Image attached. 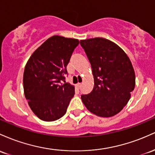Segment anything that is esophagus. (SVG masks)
<instances>
[{
    "label": "esophagus",
    "instance_id": "obj_1",
    "mask_svg": "<svg viewBox=\"0 0 155 155\" xmlns=\"http://www.w3.org/2000/svg\"><path fill=\"white\" fill-rule=\"evenodd\" d=\"M76 86H77V88H78V89H80V88H81V83H78V84L76 85Z\"/></svg>",
    "mask_w": 155,
    "mask_h": 155
}]
</instances>
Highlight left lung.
<instances>
[{
  "label": "left lung",
  "mask_w": 155,
  "mask_h": 155,
  "mask_svg": "<svg viewBox=\"0 0 155 155\" xmlns=\"http://www.w3.org/2000/svg\"><path fill=\"white\" fill-rule=\"evenodd\" d=\"M91 65L94 86L81 95L90 112L111 117L124 108L135 86V71L129 57L120 47L104 38L81 40Z\"/></svg>",
  "instance_id": "1"
}]
</instances>
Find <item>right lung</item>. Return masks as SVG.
<instances>
[{
  "mask_svg": "<svg viewBox=\"0 0 155 155\" xmlns=\"http://www.w3.org/2000/svg\"><path fill=\"white\" fill-rule=\"evenodd\" d=\"M79 40L53 36L31 55L23 74L24 94L34 114L53 121L67 112L74 86L64 82L67 66Z\"/></svg>",
  "mask_w": 155,
  "mask_h": 155,
  "instance_id": "add662e5",
  "label": "right lung"
}]
</instances>
